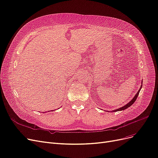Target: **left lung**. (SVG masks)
<instances>
[{"mask_svg":"<svg viewBox=\"0 0 158 158\" xmlns=\"http://www.w3.org/2000/svg\"><path fill=\"white\" fill-rule=\"evenodd\" d=\"M141 88H142V87H140V89L139 90V91H138V93H137L135 94V97L130 101V102H129L128 104H126L125 106H123V107H121V108H119V109H118V110H114V111H121V110H124L127 109V108H129V107H130L132 104H133L136 101L137 97H138V96H139V92H140V90Z\"/></svg>","mask_w":158,"mask_h":158,"instance_id":"8db88e82","label":"left lung"}]
</instances>
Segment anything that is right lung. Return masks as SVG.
I'll return each mask as SVG.
<instances>
[{
    "label": "right lung",
    "instance_id": "add662e5",
    "mask_svg": "<svg viewBox=\"0 0 158 158\" xmlns=\"http://www.w3.org/2000/svg\"><path fill=\"white\" fill-rule=\"evenodd\" d=\"M52 111H53V110H52Z\"/></svg>",
    "mask_w": 158,
    "mask_h": 158
}]
</instances>
